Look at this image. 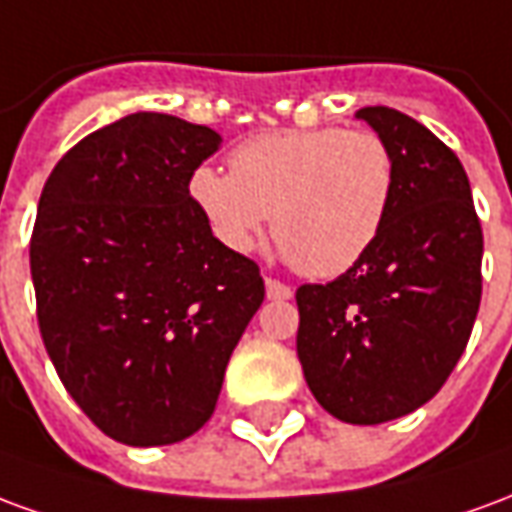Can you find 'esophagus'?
<instances>
[{
    "label": "esophagus",
    "mask_w": 512,
    "mask_h": 512,
    "mask_svg": "<svg viewBox=\"0 0 512 512\" xmlns=\"http://www.w3.org/2000/svg\"><path fill=\"white\" fill-rule=\"evenodd\" d=\"M266 296L271 301H285V299H290V296H293V290H290L288 285H282L279 279L266 277Z\"/></svg>",
    "instance_id": "obj_1"
}]
</instances>
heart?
<instances>
[{
  "label": "heart",
  "mask_w": 512,
  "mask_h": 512,
  "mask_svg": "<svg viewBox=\"0 0 512 512\" xmlns=\"http://www.w3.org/2000/svg\"><path fill=\"white\" fill-rule=\"evenodd\" d=\"M233 172L202 164L189 197L230 252H252L274 213L279 255L307 277H340L373 249L395 197V156L376 131L312 128L235 147Z\"/></svg>",
  "instance_id": "1"
}]
</instances>
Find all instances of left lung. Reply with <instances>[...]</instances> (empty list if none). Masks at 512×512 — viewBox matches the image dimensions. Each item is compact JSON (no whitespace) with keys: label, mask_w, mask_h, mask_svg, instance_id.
<instances>
[{"label":"left lung","mask_w":512,"mask_h":512,"mask_svg":"<svg viewBox=\"0 0 512 512\" xmlns=\"http://www.w3.org/2000/svg\"><path fill=\"white\" fill-rule=\"evenodd\" d=\"M395 156V197L373 249L329 285H301L296 354L332 417L378 425L439 392L483 293V230L461 161L389 106L356 112Z\"/></svg>","instance_id":"left-lung-1"}]
</instances>
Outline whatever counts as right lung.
Instances as JSON below:
<instances>
[{
	"label": "right lung",
	"instance_id": "right-lung-1",
	"mask_svg": "<svg viewBox=\"0 0 512 512\" xmlns=\"http://www.w3.org/2000/svg\"><path fill=\"white\" fill-rule=\"evenodd\" d=\"M222 136L136 112L71 147L43 186L29 268L57 376L109 439L161 447L211 419L266 288L211 233L189 175Z\"/></svg>",
	"mask_w": 512,
	"mask_h": 512
}]
</instances>
